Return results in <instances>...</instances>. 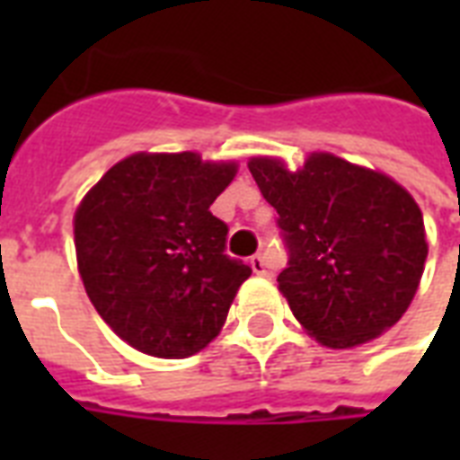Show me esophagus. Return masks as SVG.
Returning a JSON list of instances; mask_svg holds the SVG:
<instances>
[{"mask_svg":"<svg viewBox=\"0 0 460 460\" xmlns=\"http://www.w3.org/2000/svg\"><path fill=\"white\" fill-rule=\"evenodd\" d=\"M251 267H252V272L255 274H267V260L262 252H258V255H252L251 258Z\"/></svg>","mask_w":460,"mask_h":460,"instance_id":"obj_1","label":"esophagus"}]
</instances>
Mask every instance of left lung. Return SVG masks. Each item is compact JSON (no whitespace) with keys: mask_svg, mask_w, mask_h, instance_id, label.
<instances>
[{"mask_svg":"<svg viewBox=\"0 0 460 460\" xmlns=\"http://www.w3.org/2000/svg\"><path fill=\"white\" fill-rule=\"evenodd\" d=\"M248 169L279 215L288 265L277 281L307 334L350 349L394 327L428 258L406 188L329 153H313L298 172L272 157H252Z\"/></svg>","mask_w":460,"mask_h":460,"instance_id":"left-lung-1","label":"left lung"}]
</instances>
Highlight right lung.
<instances>
[{"label":"right lung","instance_id":"obj_1","mask_svg":"<svg viewBox=\"0 0 460 460\" xmlns=\"http://www.w3.org/2000/svg\"><path fill=\"white\" fill-rule=\"evenodd\" d=\"M234 162L138 153L114 164L75 209L85 294L126 343L188 358L224 327L251 267L226 255L229 226L209 212Z\"/></svg>","mask_w":460,"mask_h":460}]
</instances>
